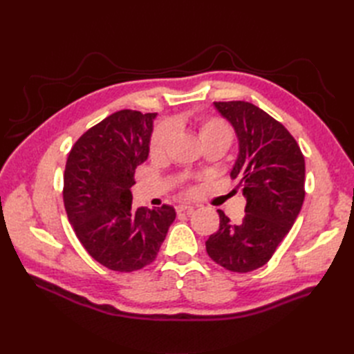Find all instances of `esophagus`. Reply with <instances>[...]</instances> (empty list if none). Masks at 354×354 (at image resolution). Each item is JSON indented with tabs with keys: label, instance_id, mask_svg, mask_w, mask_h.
I'll return each mask as SVG.
<instances>
[{
	"label": "esophagus",
	"instance_id": "34e87169",
	"mask_svg": "<svg viewBox=\"0 0 354 354\" xmlns=\"http://www.w3.org/2000/svg\"><path fill=\"white\" fill-rule=\"evenodd\" d=\"M194 209H195V207H190V205H178L177 207V212H187V214H190V212H194Z\"/></svg>",
	"mask_w": 354,
	"mask_h": 354
}]
</instances>
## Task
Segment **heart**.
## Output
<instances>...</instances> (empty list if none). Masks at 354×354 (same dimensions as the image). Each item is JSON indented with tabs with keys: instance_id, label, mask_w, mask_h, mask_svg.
Listing matches in <instances>:
<instances>
[{
	"instance_id": "heart-1",
	"label": "heart",
	"mask_w": 354,
	"mask_h": 354,
	"mask_svg": "<svg viewBox=\"0 0 354 354\" xmlns=\"http://www.w3.org/2000/svg\"><path fill=\"white\" fill-rule=\"evenodd\" d=\"M198 136L202 145L209 143V142H220L223 145L229 146L232 142L233 133H232V128L224 121L217 120V118H209V120H203L199 124ZM169 138H171V128L168 125L164 124V125L156 127L151 140V149H149L153 158H159L165 153Z\"/></svg>"
}]
</instances>
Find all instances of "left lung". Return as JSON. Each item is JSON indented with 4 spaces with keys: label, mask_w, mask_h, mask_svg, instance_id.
<instances>
[{
    "label": "left lung",
    "mask_w": 354,
    "mask_h": 354,
    "mask_svg": "<svg viewBox=\"0 0 354 354\" xmlns=\"http://www.w3.org/2000/svg\"><path fill=\"white\" fill-rule=\"evenodd\" d=\"M232 124L239 152L230 171L246 199L241 224L218 209L220 229L205 242L211 259L224 269L248 273L272 259L294 226L304 202L306 164L286 128L248 102H214Z\"/></svg>",
    "instance_id": "obj_1"
}]
</instances>
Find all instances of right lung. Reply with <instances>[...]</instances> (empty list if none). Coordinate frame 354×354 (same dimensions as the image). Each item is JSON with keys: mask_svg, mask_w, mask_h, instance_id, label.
<instances>
[{"mask_svg": "<svg viewBox=\"0 0 354 354\" xmlns=\"http://www.w3.org/2000/svg\"><path fill=\"white\" fill-rule=\"evenodd\" d=\"M156 113L120 111L85 131L66 160L63 201L87 252L115 272L151 264L176 220L169 205L133 207L134 171L149 156Z\"/></svg>", "mask_w": 354, "mask_h": 354, "instance_id": "1", "label": "right lung"}]
</instances>
